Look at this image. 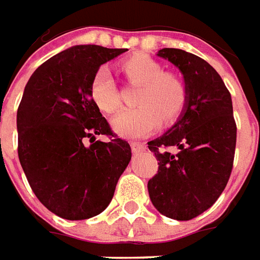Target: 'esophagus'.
Instances as JSON below:
<instances>
[{"label": "esophagus", "mask_w": 260, "mask_h": 260, "mask_svg": "<svg viewBox=\"0 0 260 260\" xmlns=\"http://www.w3.org/2000/svg\"><path fill=\"white\" fill-rule=\"evenodd\" d=\"M145 148H147V145L144 144V143H139V141H133L132 143V150H133V152H141V151H144Z\"/></svg>", "instance_id": "34e87169"}]
</instances>
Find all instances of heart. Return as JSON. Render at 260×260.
I'll use <instances>...</instances> for the list:
<instances>
[{"label":"heart","instance_id":"obj_1","mask_svg":"<svg viewBox=\"0 0 260 260\" xmlns=\"http://www.w3.org/2000/svg\"><path fill=\"white\" fill-rule=\"evenodd\" d=\"M121 70L134 85L141 88L133 109H126L113 117L112 124L124 137H144L155 132L165 121L175 120L187 101V89L180 77L164 71L159 62L147 56H134L121 64ZM91 98L98 108L113 113L120 106V93L113 75L106 67L98 70L91 82Z\"/></svg>","mask_w":260,"mask_h":260}]
</instances>
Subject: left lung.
<instances>
[{"label":"left lung","mask_w":260,"mask_h":260,"mask_svg":"<svg viewBox=\"0 0 260 260\" xmlns=\"http://www.w3.org/2000/svg\"><path fill=\"white\" fill-rule=\"evenodd\" d=\"M158 56L183 74L187 101L179 120L148 141L159 165L148 180V193L161 214L187 221L210 209L230 179L237 144L233 101L221 77L203 58L180 49H162Z\"/></svg>","instance_id":"left-lung-1"}]
</instances>
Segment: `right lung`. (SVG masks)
I'll return each instance as SVG.
<instances>
[{"label": "right lung", "mask_w": 260, "mask_h": 260, "mask_svg": "<svg viewBox=\"0 0 260 260\" xmlns=\"http://www.w3.org/2000/svg\"><path fill=\"white\" fill-rule=\"evenodd\" d=\"M124 51L70 47L43 62L25 86L16 115L19 161L40 203L66 220L102 213L132 159L130 144L112 132L89 92L99 67ZM101 134L108 143L94 140Z\"/></svg>", "instance_id": "add662e5"}]
</instances>
